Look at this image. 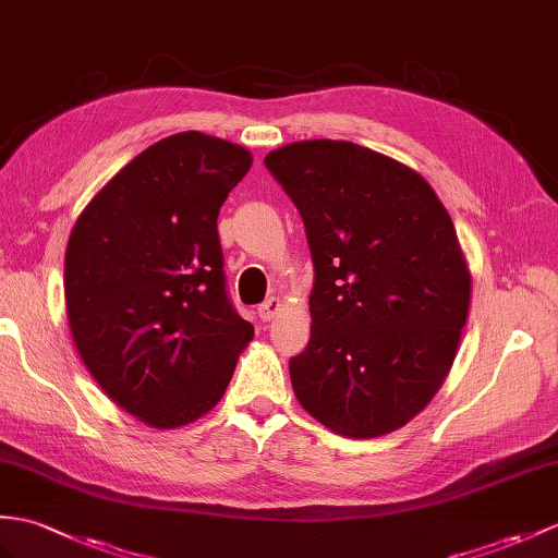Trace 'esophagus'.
<instances>
[{
	"instance_id": "obj_1",
	"label": "esophagus",
	"mask_w": 558,
	"mask_h": 558,
	"mask_svg": "<svg viewBox=\"0 0 558 558\" xmlns=\"http://www.w3.org/2000/svg\"><path fill=\"white\" fill-rule=\"evenodd\" d=\"M280 308H282V302L278 300V296H270V300H266L262 306H258V318H262V320H274L278 316Z\"/></svg>"
}]
</instances>
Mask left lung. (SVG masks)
I'll list each match as a JSON object with an SVG mask.
<instances>
[{
  "label": "left lung",
  "mask_w": 558,
  "mask_h": 558,
  "mask_svg": "<svg viewBox=\"0 0 558 558\" xmlns=\"http://www.w3.org/2000/svg\"><path fill=\"white\" fill-rule=\"evenodd\" d=\"M264 163L302 214L316 270L294 397L342 437L392 433L454 364L471 304L454 223L421 173L354 142H292Z\"/></svg>",
  "instance_id": "8db88e82"
}]
</instances>
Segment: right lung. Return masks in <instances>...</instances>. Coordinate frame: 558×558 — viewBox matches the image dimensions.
<instances>
[{
    "mask_svg": "<svg viewBox=\"0 0 558 558\" xmlns=\"http://www.w3.org/2000/svg\"><path fill=\"white\" fill-rule=\"evenodd\" d=\"M252 154L197 131L159 140L77 216L63 292L77 354L113 404L157 430L209 413L254 338L226 292L216 230Z\"/></svg>",
    "mask_w": 558,
    "mask_h": 558,
    "instance_id": "obj_1",
    "label": "right lung"
}]
</instances>
